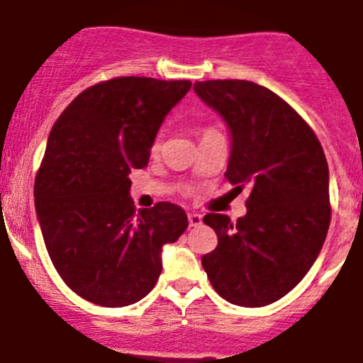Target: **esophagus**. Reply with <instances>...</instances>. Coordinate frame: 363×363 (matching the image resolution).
Masks as SVG:
<instances>
[{
  "instance_id": "esophagus-1",
  "label": "esophagus",
  "mask_w": 363,
  "mask_h": 363,
  "mask_svg": "<svg viewBox=\"0 0 363 363\" xmlns=\"http://www.w3.org/2000/svg\"><path fill=\"white\" fill-rule=\"evenodd\" d=\"M188 221H189V227H200V225H202V216H200L199 213H189Z\"/></svg>"
}]
</instances>
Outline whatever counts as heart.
I'll use <instances>...</instances> for the list:
<instances>
[{
	"mask_svg": "<svg viewBox=\"0 0 363 363\" xmlns=\"http://www.w3.org/2000/svg\"><path fill=\"white\" fill-rule=\"evenodd\" d=\"M213 131H216V129H213V128H206V129H203V131H202V135H200V136L207 135V133H213ZM156 147H157V143H156Z\"/></svg>",
	"mask_w": 363,
	"mask_h": 363,
	"instance_id": "b5f03b06",
	"label": "heart"
}]
</instances>
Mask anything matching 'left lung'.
<instances>
[{
  "mask_svg": "<svg viewBox=\"0 0 363 363\" xmlns=\"http://www.w3.org/2000/svg\"><path fill=\"white\" fill-rule=\"evenodd\" d=\"M195 92L232 135L227 179L248 189L246 216L209 213L218 246L202 257L211 286L228 303L264 307L301 282L332 218L328 163L311 125L282 97L245 79L196 81Z\"/></svg>",
  "mask_w": 363,
  "mask_h": 363,
  "instance_id": "obj_1",
  "label": "left lung"
}]
</instances>
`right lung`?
Wrapping results in <instances>:
<instances>
[{
	"instance_id": "right-lung-1",
	"label": "right lung",
	"mask_w": 363,
	"mask_h": 363,
	"mask_svg": "<svg viewBox=\"0 0 363 363\" xmlns=\"http://www.w3.org/2000/svg\"><path fill=\"white\" fill-rule=\"evenodd\" d=\"M191 81L121 76L83 90L49 133L35 177L45 248L63 282L101 307L145 298L161 275V248L188 228L181 206L136 213L133 170L147 167L161 122Z\"/></svg>"
}]
</instances>
